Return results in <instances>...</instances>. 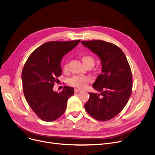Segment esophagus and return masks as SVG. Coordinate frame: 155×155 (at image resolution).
<instances>
[{
	"label": "esophagus",
	"mask_w": 155,
	"mask_h": 155,
	"mask_svg": "<svg viewBox=\"0 0 155 155\" xmlns=\"http://www.w3.org/2000/svg\"><path fill=\"white\" fill-rule=\"evenodd\" d=\"M81 91H82L81 89H75V92L76 93L80 92H81Z\"/></svg>",
	"instance_id": "1"
}]
</instances>
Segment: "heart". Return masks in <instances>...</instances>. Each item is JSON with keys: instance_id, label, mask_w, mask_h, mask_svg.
I'll list each match as a JSON object with an SVG mask.
<instances>
[{"instance_id": "b5f03b06", "label": "heart", "mask_w": 155, "mask_h": 155, "mask_svg": "<svg viewBox=\"0 0 155 155\" xmlns=\"http://www.w3.org/2000/svg\"><path fill=\"white\" fill-rule=\"evenodd\" d=\"M82 61L84 65L87 67L89 66H93L95 63V59L91 55H84L82 58ZM68 68V64L66 63L63 65V69L64 71H66ZM91 81V78L88 77H80V76H75L71 78L69 80V84L74 87H79V88H82L84 87L85 85Z\"/></svg>"}]
</instances>
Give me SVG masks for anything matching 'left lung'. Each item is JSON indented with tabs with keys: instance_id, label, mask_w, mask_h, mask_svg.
<instances>
[{
	"instance_id": "obj_1",
	"label": "left lung",
	"mask_w": 155,
	"mask_h": 155,
	"mask_svg": "<svg viewBox=\"0 0 155 155\" xmlns=\"http://www.w3.org/2000/svg\"><path fill=\"white\" fill-rule=\"evenodd\" d=\"M81 43L99 56L102 64V73L92 85L99 93H89L85 109L97 120H110L122 111L131 96L130 65L124 52L115 44L103 40Z\"/></svg>"
}]
</instances>
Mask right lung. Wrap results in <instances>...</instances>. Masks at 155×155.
<instances>
[{
	"label": "right lung",
	"mask_w": 155,
	"mask_h": 155,
	"mask_svg": "<svg viewBox=\"0 0 155 155\" xmlns=\"http://www.w3.org/2000/svg\"><path fill=\"white\" fill-rule=\"evenodd\" d=\"M80 41L46 42L33 51L25 64L21 74L25 97L31 110L45 122L61 117L68 98L74 94L73 87L64 86L58 93L53 91V86L61 75L63 57Z\"/></svg>",
	"instance_id": "add662e5"
}]
</instances>
